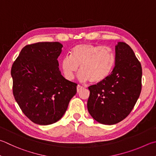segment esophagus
Instances as JSON below:
<instances>
[{"instance_id":"34e87169","label":"esophagus","mask_w":156,"mask_h":156,"mask_svg":"<svg viewBox=\"0 0 156 156\" xmlns=\"http://www.w3.org/2000/svg\"><path fill=\"white\" fill-rule=\"evenodd\" d=\"M83 89V87H81L80 85H78L77 86V92H80V90Z\"/></svg>"}]
</instances>
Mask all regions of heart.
<instances>
[{
    "mask_svg": "<svg viewBox=\"0 0 156 156\" xmlns=\"http://www.w3.org/2000/svg\"><path fill=\"white\" fill-rule=\"evenodd\" d=\"M70 56L62 59L61 66L67 80H72L79 71L81 81L100 84L110 75L115 65V55L110 48L92 44H81L73 48Z\"/></svg>",
    "mask_w": 156,
    "mask_h": 156,
    "instance_id": "b5f03b06",
    "label": "heart"
}]
</instances>
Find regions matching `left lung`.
<instances>
[{
	"mask_svg": "<svg viewBox=\"0 0 156 156\" xmlns=\"http://www.w3.org/2000/svg\"><path fill=\"white\" fill-rule=\"evenodd\" d=\"M142 67L127 44L115 46V66L105 80L89 87V114L98 122L114 125L126 118L135 106L142 88Z\"/></svg>",
	"mask_w": 156,
	"mask_h": 156,
	"instance_id": "8db88e82",
	"label": "left lung"
}]
</instances>
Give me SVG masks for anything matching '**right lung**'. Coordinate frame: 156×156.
<instances>
[{"mask_svg": "<svg viewBox=\"0 0 156 156\" xmlns=\"http://www.w3.org/2000/svg\"><path fill=\"white\" fill-rule=\"evenodd\" d=\"M62 48L59 42L27 45L11 67L15 100L24 114L39 125L61 119L77 92V84L66 80L59 70Z\"/></svg>", "mask_w": 156, "mask_h": 156, "instance_id": "obj_1", "label": "right lung"}]
</instances>
